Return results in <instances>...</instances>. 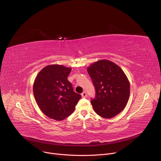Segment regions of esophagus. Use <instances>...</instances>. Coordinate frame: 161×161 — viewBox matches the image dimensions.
Masks as SVG:
<instances>
[{
  "instance_id": "34e87169",
  "label": "esophagus",
  "mask_w": 161,
  "mask_h": 161,
  "mask_svg": "<svg viewBox=\"0 0 161 161\" xmlns=\"http://www.w3.org/2000/svg\"><path fill=\"white\" fill-rule=\"evenodd\" d=\"M81 97H83V98H86V97H87V93H86V92H83L82 93H81Z\"/></svg>"
}]
</instances>
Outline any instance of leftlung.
Returning a JSON list of instances; mask_svg holds the SVG:
<instances>
[{
    "mask_svg": "<svg viewBox=\"0 0 161 161\" xmlns=\"http://www.w3.org/2000/svg\"><path fill=\"white\" fill-rule=\"evenodd\" d=\"M95 87L91 99L95 112L100 117L110 119L125 108L130 96V83L121 68L106 59L99 60L87 68Z\"/></svg>",
    "mask_w": 161,
    "mask_h": 161,
    "instance_id": "obj_1",
    "label": "left lung"
}]
</instances>
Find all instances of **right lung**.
<instances>
[{
  "label": "right lung",
  "mask_w": 161,
  "mask_h": 161,
  "mask_svg": "<svg viewBox=\"0 0 161 161\" xmlns=\"http://www.w3.org/2000/svg\"><path fill=\"white\" fill-rule=\"evenodd\" d=\"M71 70L60 64L46 66L38 74L33 84L34 96L40 110L57 121L72 114L81 97L74 91L67 79Z\"/></svg>",
  "instance_id": "1"
}]
</instances>
